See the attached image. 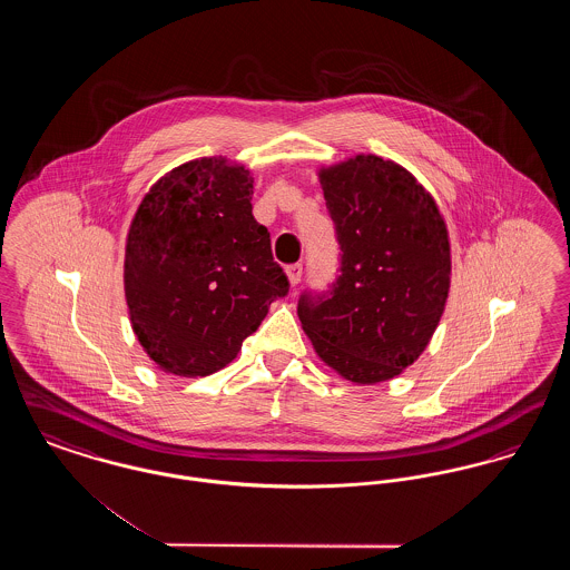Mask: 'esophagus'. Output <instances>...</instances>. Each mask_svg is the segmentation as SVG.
Returning a JSON list of instances; mask_svg holds the SVG:
<instances>
[{"label": "esophagus", "mask_w": 570, "mask_h": 570, "mask_svg": "<svg viewBox=\"0 0 570 570\" xmlns=\"http://www.w3.org/2000/svg\"><path fill=\"white\" fill-rule=\"evenodd\" d=\"M286 275H288V282L293 284V286H297L298 282H301V275H303V267L301 265H288L286 267Z\"/></svg>", "instance_id": "1"}]
</instances>
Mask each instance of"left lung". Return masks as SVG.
<instances>
[{
	"instance_id": "1",
	"label": "left lung",
	"mask_w": 570,
	"mask_h": 570,
	"mask_svg": "<svg viewBox=\"0 0 570 570\" xmlns=\"http://www.w3.org/2000/svg\"><path fill=\"white\" fill-rule=\"evenodd\" d=\"M318 177L342 273L325 295L301 297L298 321L342 379H395L428 348L449 298L444 217L412 173L374 154L323 166Z\"/></svg>"
}]
</instances>
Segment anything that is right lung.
<instances>
[{
	"label": "right lung",
	"mask_w": 570,
	"mask_h": 570,
	"mask_svg": "<svg viewBox=\"0 0 570 570\" xmlns=\"http://www.w3.org/2000/svg\"><path fill=\"white\" fill-rule=\"evenodd\" d=\"M252 191L244 164L198 158L168 170L136 209L126 303L142 351L166 374L226 367L288 293L272 237L252 216Z\"/></svg>",
	"instance_id": "1"
}]
</instances>
